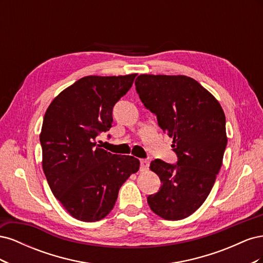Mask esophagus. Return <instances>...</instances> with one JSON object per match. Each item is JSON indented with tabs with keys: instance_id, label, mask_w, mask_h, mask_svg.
<instances>
[{
	"instance_id": "obj_1",
	"label": "esophagus",
	"mask_w": 263,
	"mask_h": 263,
	"mask_svg": "<svg viewBox=\"0 0 263 263\" xmlns=\"http://www.w3.org/2000/svg\"><path fill=\"white\" fill-rule=\"evenodd\" d=\"M149 163H150V161L148 160V159H140V169L141 170L148 169Z\"/></svg>"
}]
</instances>
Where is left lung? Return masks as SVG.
<instances>
[{"label": "left lung", "instance_id": "1", "mask_svg": "<svg viewBox=\"0 0 263 263\" xmlns=\"http://www.w3.org/2000/svg\"><path fill=\"white\" fill-rule=\"evenodd\" d=\"M136 91L158 125L173 138L177 163L151 161L161 187L147 197L151 211L168 220L183 219L204 203L227 146L226 118L218 101L185 76L140 74Z\"/></svg>", "mask_w": 263, "mask_h": 263}]
</instances>
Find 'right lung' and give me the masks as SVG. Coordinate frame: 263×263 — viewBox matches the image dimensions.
<instances>
[{"label": "right lung", "instance_id": "right-lung-1", "mask_svg": "<svg viewBox=\"0 0 263 263\" xmlns=\"http://www.w3.org/2000/svg\"><path fill=\"white\" fill-rule=\"evenodd\" d=\"M136 76L84 77L63 90L45 113L44 173L54 197L79 220L104 218L123 183L139 170L138 159L113 155L95 142L112 127L113 107Z\"/></svg>", "mask_w": 263, "mask_h": 263}]
</instances>
